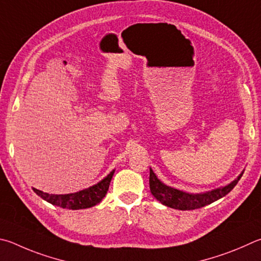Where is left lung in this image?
<instances>
[{"instance_id":"obj_1","label":"left lung","mask_w":261,"mask_h":261,"mask_svg":"<svg viewBox=\"0 0 261 261\" xmlns=\"http://www.w3.org/2000/svg\"><path fill=\"white\" fill-rule=\"evenodd\" d=\"M241 177H242V174H240L239 178L235 179L233 182H230L229 185H227V186L222 188L215 189V191L203 194H188L178 191V189L165 186L164 184L160 181L153 172V170L150 169L149 188L156 200L160 201L164 205L178 210H194L200 209V207H203L207 204H211L212 202L227 195L236 186V184L239 182Z\"/></svg>"}]
</instances>
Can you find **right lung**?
I'll return each instance as SVG.
<instances>
[{"mask_svg":"<svg viewBox=\"0 0 261 261\" xmlns=\"http://www.w3.org/2000/svg\"><path fill=\"white\" fill-rule=\"evenodd\" d=\"M114 174V170L108 174L106 178H103L100 182L93 185L92 187L83 189L81 192L73 193V194H64V195H55V194H48L39 191V189L33 188L37 195L41 196L46 202L51 204L63 207V209L69 210H80V209H88L93 205L100 203L105 195L107 194L108 188H110L111 180Z\"/></svg>","mask_w":261,"mask_h":261,"instance_id":"1","label":"right lung"}]
</instances>
